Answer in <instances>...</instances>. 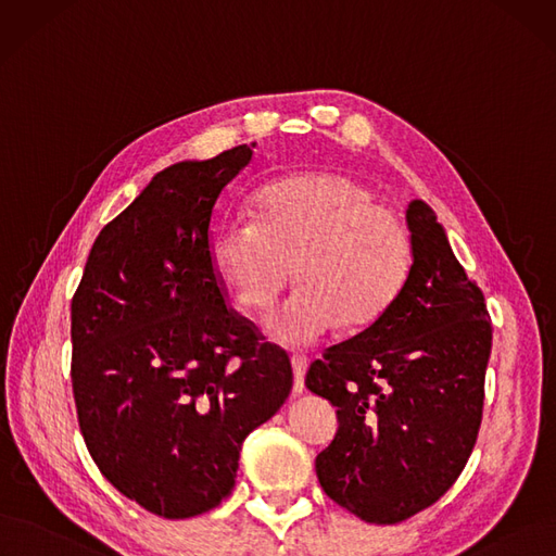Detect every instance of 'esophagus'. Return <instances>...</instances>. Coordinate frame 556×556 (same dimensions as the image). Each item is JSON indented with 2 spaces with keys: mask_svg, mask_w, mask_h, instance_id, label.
<instances>
[{
  "mask_svg": "<svg viewBox=\"0 0 556 556\" xmlns=\"http://www.w3.org/2000/svg\"><path fill=\"white\" fill-rule=\"evenodd\" d=\"M291 364H293V394H302L304 392V374H306V366H309V359H306V355H300L295 353L291 357Z\"/></svg>",
  "mask_w": 556,
  "mask_h": 556,
  "instance_id": "1",
  "label": "esophagus"
}]
</instances>
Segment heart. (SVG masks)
Wrapping results in <instances>:
<instances>
[{
    "instance_id": "1",
    "label": "heart",
    "mask_w": 556,
    "mask_h": 556,
    "mask_svg": "<svg viewBox=\"0 0 556 556\" xmlns=\"http://www.w3.org/2000/svg\"><path fill=\"white\" fill-rule=\"evenodd\" d=\"M213 263L244 312L267 314L291 281L300 289L270 332L306 345L380 320L409 275L413 247L401 217L364 182L343 174H300L267 185L256 219L233 217L213 240Z\"/></svg>"
}]
</instances>
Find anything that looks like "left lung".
Wrapping results in <instances>:
<instances>
[{
    "mask_svg": "<svg viewBox=\"0 0 556 556\" xmlns=\"http://www.w3.org/2000/svg\"><path fill=\"white\" fill-rule=\"evenodd\" d=\"M413 265L389 312L327 348L304 384L337 407L316 458L325 495L364 522L396 525L456 483L477 444L492 327L479 286L428 203L407 205Z\"/></svg>",
    "mask_w": 556,
    "mask_h": 556,
    "instance_id": "8db88e82",
    "label": "left lung"
}]
</instances>
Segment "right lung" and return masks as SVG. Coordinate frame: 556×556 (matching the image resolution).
<instances>
[{"label": "right lung", "instance_id": "1", "mask_svg": "<svg viewBox=\"0 0 556 556\" xmlns=\"http://www.w3.org/2000/svg\"><path fill=\"white\" fill-rule=\"evenodd\" d=\"M252 147L160 172L100 231L73 295L81 438L102 477L160 518L229 497L244 438L293 387L289 355L226 306L213 263L215 203Z\"/></svg>", "mask_w": 556, "mask_h": 556}]
</instances>
